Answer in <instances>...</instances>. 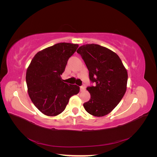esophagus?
I'll list each match as a JSON object with an SVG mask.
<instances>
[{
  "label": "esophagus",
  "instance_id": "esophagus-1",
  "mask_svg": "<svg viewBox=\"0 0 157 157\" xmlns=\"http://www.w3.org/2000/svg\"><path fill=\"white\" fill-rule=\"evenodd\" d=\"M80 92H83V91H84V90H85V87H84V86H80Z\"/></svg>",
  "mask_w": 157,
  "mask_h": 157
}]
</instances>
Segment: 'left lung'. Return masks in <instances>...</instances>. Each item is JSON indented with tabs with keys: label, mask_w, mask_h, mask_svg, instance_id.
<instances>
[{
	"label": "left lung",
	"mask_w": 157,
	"mask_h": 157,
	"mask_svg": "<svg viewBox=\"0 0 157 157\" xmlns=\"http://www.w3.org/2000/svg\"><path fill=\"white\" fill-rule=\"evenodd\" d=\"M77 52L81 56L89 71L94 86L86 90L90 100L83 104L88 113L103 117L115 109L126 91L128 73L118 56L105 47L96 44L80 46Z\"/></svg>",
	"instance_id": "8db88e82"
}]
</instances>
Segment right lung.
<instances>
[{
	"mask_svg": "<svg viewBox=\"0 0 157 157\" xmlns=\"http://www.w3.org/2000/svg\"><path fill=\"white\" fill-rule=\"evenodd\" d=\"M77 44L60 42L42 50L34 56L26 72L27 91L33 104L47 116L62 113L70 98L79 92L75 84L63 82L64 72Z\"/></svg>",
	"mask_w": 157,
	"mask_h": 157,
	"instance_id": "right-lung-1",
	"label": "right lung"
}]
</instances>
